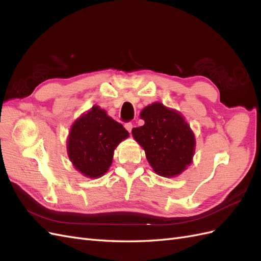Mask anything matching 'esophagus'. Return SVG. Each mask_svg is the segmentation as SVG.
<instances>
[{
    "instance_id": "1",
    "label": "esophagus",
    "mask_w": 261,
    "mask_h": 261,
    "mask_svg": "<svg viewBox=\"0 0 261 261\" xmlns=\"http://www.w3.org/2000/svg\"><path fill=\"white\" fill-rule=\"evenodd\" d=\"M125 128L130 133L132 129H133V124H132V123H126V124H125Z\"/></svg>"
}]
</instances>
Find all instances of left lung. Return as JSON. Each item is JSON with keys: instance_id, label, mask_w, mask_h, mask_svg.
Masks as SVG:
<instances>
[{"instance_id": "1", "label": "left lung", "mask_w": 261, "mask_h": 261, "mask_svg": "<svg viewBox=\"0 0 261 261\" xmlns=\"http://www.w3.org/2000/svg\"><path fill=\"white\" fill-rule=\"evenodd\" d=\"M145 124L133 128V137L143 147L153 171L174 177L193 161L196 138L184 116L174 109L153 102L140 112Z\"/></svg>"}]
</instances>
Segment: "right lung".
<instances>
[{"instance_id": "1", "label": "right lung", "mask_w": 261, "mask_h": 261, "mask_svg": "<svg viewBox=\"0 0 261 261\" xmlns=\"http://www.w3.org/2000/svg\"><path fill=\"white\" fill-rule=\"evenodd\" d=\"M129 136L121 123L94 105L73 123L67 137V154L86 177L105 175L112 164L114 149Z\"/></svg>"}]
</instances>
